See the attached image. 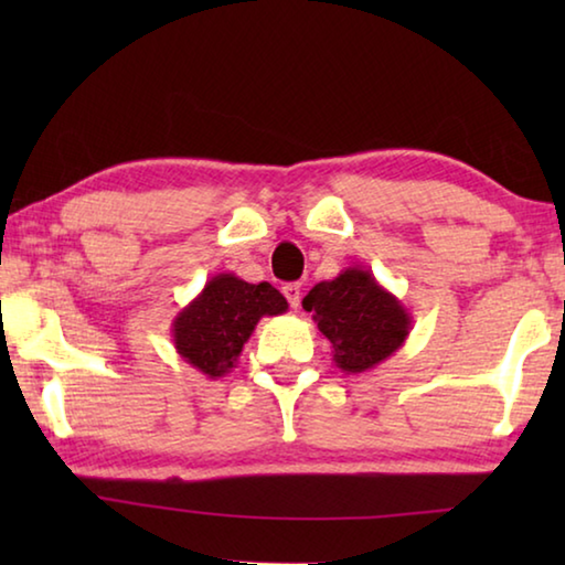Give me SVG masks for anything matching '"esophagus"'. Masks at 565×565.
I'll return each mask as SVG.
<instances>
[{
    "label": "esophagus",
    "mask_w": 565,
    "mask_h": 565,
    "mask_svg": "<svg viewBox=\"0 0 565 565\" xmlns=\"http://www.w3.org/2000/svg\"><path fill=\"white\" fill-rule=\"evenodd\" d=\"M284 296H286V301H289L291 309H299V306H301V284H296V281L284 284Z\"/></svg>",
    "instance_id": "1"
}]
</instances>
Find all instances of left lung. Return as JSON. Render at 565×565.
Wrapping results in <instances>:
<instances>
[{
  "label": "left lung",
  "mask_w": 565,
  "mask_h": 565,
  "mask_svg": "<svg viewBox=\"0 0 565 565\" xmlns=\"http://www.w3.org/2000/svg\"><path fill=\"white\" fill-rule=\"evenodd\" d=\"M301 303L313 311L321 337L331 341L333 361L347 374L376 369L408 339L411 317L404 303L361 266L317 284Z\"/></svg>",
  "instance_id": "obj_1"
}]
</instances>
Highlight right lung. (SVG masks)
Masks as SVG:
<instances>
[{
	"mask_svg": "<svg viewBox=\"0 0 565 565\" xmlns=\"http://www.w3.org/2000/svg\"><path fill=\"white\" fill-rule=\"evenodd\" d=\"M289 309L269 281L248 284L234 274H216L171 323L177 353L209 379L236 366L244 343L264 317Z\"/></svg>",
	"mask_w": 565,
	"mask_h": 565,
	"instance_id": "add662e5",
	"label": "right lung"
}]
</instances>
